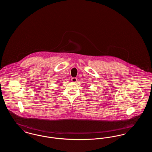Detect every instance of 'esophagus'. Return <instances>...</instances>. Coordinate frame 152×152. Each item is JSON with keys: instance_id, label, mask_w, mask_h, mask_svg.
I'll return each mask as SVG.
<instances>
[{"instance_id": "34e87169", "label": "esophagus", "mask_w": 152, "mask_h": 152, "mask_svg": "<svg viewBox=\"0 0 152 152\" xmlns=\"http://www.w3.org/2000/svg\"><path fill=\"white\" fill-rule=\"evenodd\" d=\"M71 81H72V82H73V83H76V82L77 81V78H76V77H72V78L71 79Z\"/></svg>"}]
</instances>
